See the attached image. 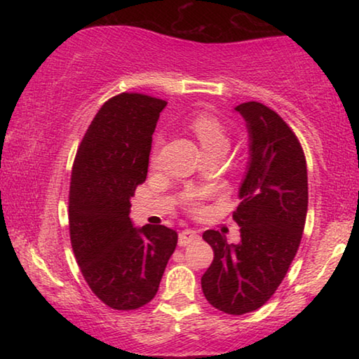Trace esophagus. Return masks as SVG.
I'll return each mask as SVG.
<instances>
[{
    "instance_id": "34e87169",
    "label": "esophagus",
    "mask_w": 359,
    "mask_h": 359,
    "mask_svg": "<svg viewBox=\"0 0 359 359\" xmlns=\"http://www.w3.org/2000/svg\"><path fill=\"white\" fill-rule=\"evenodd\" d=\"M198 239H199V234L196 233V231H194V229H184L179 234V245L185 247V245L191 244V242L198 241Z\"/></svg>"
}]
</instances>
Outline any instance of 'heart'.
I'll return each mask as SVG.
<instances>
[{"label": "heart", "mask_w": 359, "mask_h": 359, "mask_svg": "<svg viewBox=\"0 0 359 359\" xmlns=\"http://www.w3.org/2000/svg\"><path fill=\"white\" fill-rule=\"evenodd\" d=\"M190 126H191L194 135H196L199 144H201L204 154H210V151H217V150L226 151L228 145H229L226 130H224L222 121L215 118L214 115L199 114V115H196V117H193V120L190 121ZM160 144H161V141L158 139L155 144V149H154V151H151V161L154 163H156L158 147H160ZM198 196H199L198 191L188 190L184 194V203L190 209H194V204H196Z\"/></svg>", "instance_id": "obj_1"}]
</instances>
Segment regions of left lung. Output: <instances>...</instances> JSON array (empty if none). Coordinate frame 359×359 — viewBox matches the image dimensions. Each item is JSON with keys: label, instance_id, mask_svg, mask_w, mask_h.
I'll return each instance as SVG.
<instances>
[{"label": "left lung", "instance_id": "left-lung-1", "mask_svg": "<svg viewBox=\"0 0 359 359\" xmlns=\"http://www.w3.org/2000/svg\"><path fill=\"white\" fill-rule=\"evenodd\" d=\"M234 112L248 133V161L233 215L241 241L228 244L223 233L204 231L214 261L201 287L218 311L242 315L263 306L287 276L301 244L309 190L301 144L280 115L257 101L242 102Z\"/></svg>", "mask_w": 359, "mask_h": 359}]
</instances>
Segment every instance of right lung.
Listing matches in <instances>:
<instances>
[{"mask_svg": "<svg viewBox=\"0 0 359 359\" xmlns=\"http://www.w3.org/2000/svg\"><path fill=\"white\" fill-rule=\"evenodd\" d=\"M166 101L121 93L96 112L77 150L69 187V233L93 293L115 311L154 299L177 233L135 226L131 198L147 177L151 135Z\"/></svg>", "mask_w": 359, "mask_h": 359, "instance_id": "add662e5", "label": "right lung"}]
</instances>
